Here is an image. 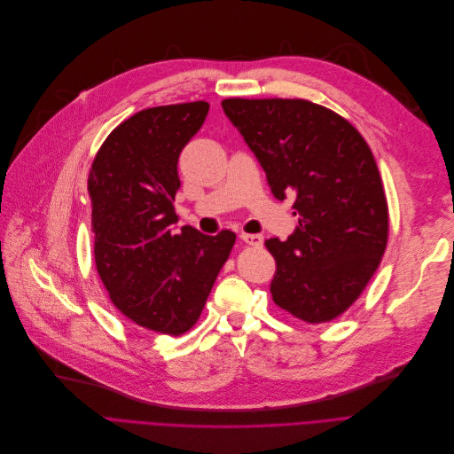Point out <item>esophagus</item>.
Returning <instances> with one entry per match:
<instances>
[{
  "mask_svg": "<svg viewBox=\"0 0 454 454\" xmlns=\"http://www.w3.org/2000/svg\"><path fill=\"white\" fill-rule=\"evenodd\" d=\"M240 240H242L244 244H247V246L261 247V246L264 244V236H261V234H246V232H242V234H240Z\"/></svg>",
  "mask_w": 454,
  "mask_h": 454,
  "instance_id": "obj_1",
  "label": "esophagus"
}]
</instances>
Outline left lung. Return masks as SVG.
I'll list each match as a JSON object with an SVG mask.
<instances>
[{
    "mask_svg": "<svg viewBox=\"0 0 454 454\" xmlns=\"http://www.w3.org/2000/svg\"><path fill=\"white\" fill-rule=\"evenodd\" d=\"M266 171L277 200L292 196L299 225L275 258V305L307 323L348 310L377 271L387 242V203L370 145L327 106L307 99L222 101Z\"/></svg>",
    "mask_w": 454,
    "mask_h": 454,
    "instance_id": "1",
    "label": "left lung"
}]
</instances>
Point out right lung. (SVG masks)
Returning a JSON list of instances; mask_svg holds the SVG:
<instances>
[{
	"label": "right lung",
	"mask_w": 454,
	"mask_h": 454,
	"mask_svg": "<svg viewBox=\"0 0 454 454\" xmlns=\"http://www.w3.org/2000/svg\"><path fill=\"white\" fill-rule=\"evenodd\" d=\"M207 114V101L137 113L106 137L89 174L101 283L125 317L169 336L196 325L236 240L174 229L179 155Z\"/></svg>",
	"instance_id": "right-lung-1"
}]
</instances>
